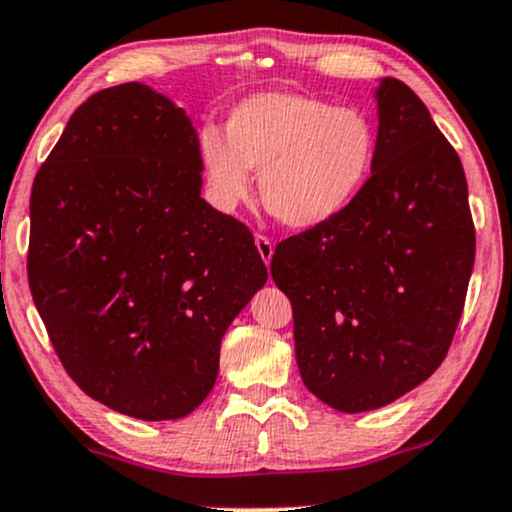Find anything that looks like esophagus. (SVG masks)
<instances>
[{
    "label": "esophagus",
    "mask_w": 512,
    "mask_h": 512,
    "mask_svg": "<svg viewBox=\"0 0 512 512\" xmlns=\"http://www.w3.org/2000/svg\"><path fill=\"white\" fill-rule=\"evenodd\" d=\"M255 245H257V252H260L262 262L269 267V264H272V257H274V243L267 236H255Z\"/></svg>",
    "instance_id": "obj_1"
}]
</instances>
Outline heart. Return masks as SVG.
Listing matches in <instances>:
<instances>
[{
	"instance_id": "1",
	"label": "heart",
	"mask_w": 512,
	"mask_h": 512,
	"mask_svg": "<svg viewBox=\"0 0 512 512\" xmlns=\"http://www.w3.org/2000/svg\"><path fill=\"white\" fill-rule=\"evenodd\" d=\"M377 128L355 107L300 92H257L233 107L226 135L197 138L209 197L233 212L260 171L262 205L291 229H317L353 205L377 162Z\"/></svg>"
}]
</instances>
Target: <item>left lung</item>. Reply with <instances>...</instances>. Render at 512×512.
I'll return each mask as SVG.
<instances>
[{
    "label": "left lung",
    "mask_w": 512,
    "mask_h": 512,
    "mask_svg": "<svg viewBox=\"0 0 512 512\" xmlns=\"http://www.w3.org/2000/svg\"><path fill=\"white\" fill-rule=\"evenodd\" d=\"M377 162L329 224L276 245L300 377L338 412L384 408L441 365L463 315L474 226L458 155L403 80L381 78Z\"/></svg>",
    "instance_id": "1"
}]
</instances>
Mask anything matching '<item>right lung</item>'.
<instances>
[{"label":"right lung","instance_id":"add662e5","mask_svg":"<svg viewBox=\"0 0 512 512\" xmlns=\"http://www.w3.org/2000/svg\"><path fill=\"white\" fill-rule=\"evenodd\" d=\"M200 188L193 121L145 83L80 104L33 183L35 307L69 377L135 420L209 396L221 338L267 283L248 226Z\"/></svg>","mask_w":512,"mask_h":512}]
</instances>
